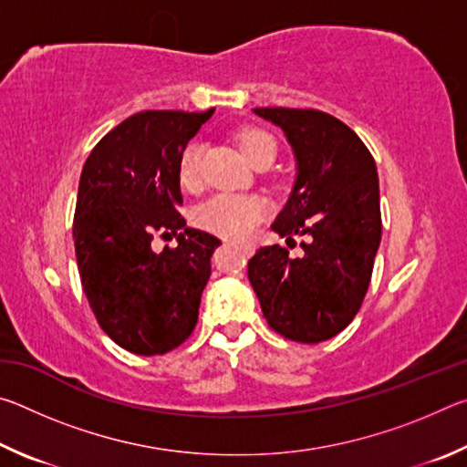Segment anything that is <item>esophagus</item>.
<instances>
[{"label": "esophagus", "mask_w": 467, "mask_h": 467, "mask_svg": "<svg viewBox=\"0 0 467 467\" xmlns=\"http://www.w3.org/2000/svg\"><path fill=\"white\" fill-rule=\"evenodd\" d=\"M239 249H241V253H243V255H247V257H249V255H251V253H253V244H249V243H247V244H241V247H239Z\"/></svg>", "instance_id": "34e87169"}]
</instances>
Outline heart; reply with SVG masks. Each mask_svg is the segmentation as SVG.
I'll return each mask as SVG.
<instances>
[{
    "instance_id": "b5f03b06",
    "label": "heart",
    "mask_w": 467,
    "mask_h": 467,
    "mask_svg": "<svg viewBox=\"0 0 467 467\" xmlns=\"http://www.w3.org/2000/svg\"><path fill=\"white\" fill-rule=\"evenodd\" d=\"M239 148L251 164L259 158L275 156V141L264 131L247 130L239 136ZM202 154L203 146L192 141L179 158V181L187 189L200 185L202 179ZM265 216V203L255 195L239 193H216L197 205L193 220L203 231L233 241H243L255 231Z\"/></svg>"
}]
</instances>
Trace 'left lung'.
<instances>
[{"label": "left lung", "instance_id": "obj_1", "mask_svg": "<svg viewBox=\"0 0 467 467\" xmlns=\"http://www.w3.org/2000/svg\"><path fill=\"white\" fill-rule=\"evenodd\" d=\"M286 136L296 161L288 202L272 231L306 236L303 257L280 244L249 259V282L264 317L280 336L317 344L358 313L381 243L379 177L362 140L313 109H253Z\"/></svg>", "mask_w": 467, "mask_h": 467}]
</instances>
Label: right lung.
Listing matches in <instances>:
<instances>
[{
	"instance_id": "right-lung-1",
	"label": "right lung",
	"mask_w": 467,
	"mask_h": 467,
	"mask_svg": "<svg viewBox=\"0 0 467 467\" xmlns=\"http://www.w3.org/2000/svg\"><path fill=\"white\" fill-rule=\"evenodd\" d=\"M212 115L141 110L110 130L82 169L74 243L84 295L102 331L140 357L183 344L200 315L220 241L179 214V158ZM156 232L175 234L178 247L156 254Z\"/></svg>"
}]
</instances>
